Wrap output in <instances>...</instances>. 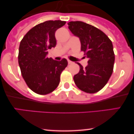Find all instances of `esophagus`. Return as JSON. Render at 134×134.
<instances>
[{
  "label": "esophagus",
  "instance_id": "34e87169",
  "mask_svg": "<svg viewBox=\"0 0 134 134\" xmlns=\"http://www.w3.org/2000/svg\"><path fill=\"white\" fill-rule=\"evenodd\" d=\"M67 61H68V64H72V61L69 60H67Z\"/></svg>",
  "mask_w": 134,
  "mask_h": 134
}]
</instances>
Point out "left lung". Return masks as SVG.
Wrapping results in <instances>:
<instances>
[{"instance_id": "1", "label": "left lung", "mask_w": 134, "mask_h": 134, "mask_svg": "<svg viewBox=\"0 0 134 134\" xmlns=\"http://www.w3.org/2000/svg\"><path fill=\"white\" fill-rule=\"evenodd\" d=\"M68 25L72 33L79 38L81 51L89 58L85 68L77 63L80 70L74 76L75 84L86 93H97L107 84L113 72L115 54L111 41L102 31L86 23L70 21Z\"/></svg>"}]
</instances>
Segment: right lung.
I'll return each instance as SVG.
<instances>
[{
  "mask_svg": "<svg viewBox=\"0 0 134 134\" xmlns=\"http://www.w3.org/2000/svg\"><path fill=\"white\" fill-rule=\"evenodd\" d=\"M60 20L47 21L31 29L19 44L18 62L27 86L35 93L47 94L57 87L60 74L67 66L65 58H48V50L56 46L55 31L65 24Z\"/></svg>",
  "mask_w": 134,
  "mask_h": 134,
  "instance_id": "right-lung-1",
  "label": "right lung"
}]
</instances>
